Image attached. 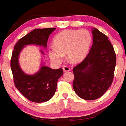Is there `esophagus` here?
Wrapping results in <instances>:
<instances>
[{
    "instance_id": "34e87169",
    "label": "esophagus",
    "mask_w": 126,
    "mask_h": 126,
    "mask_svg": "<svg viewBox=\"0 0 126 126\" xmlns=\"http://www.w3.org/2000/svg\"><path fill=\"white\" fill-rule=\"evenodd\" d=\"M63 69L64 72H68V71H70V68H69V67L68 66H64Z\"/></svg>"
}]
</instances>
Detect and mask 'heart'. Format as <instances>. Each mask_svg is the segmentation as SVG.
<instances>
[{
    "label": "heart",
    "mask_w": 126,
    "mask_h": 126,
    "mask_svg": "<svg viewBox=\"0 0 126 126\" xmlns=\"http://www.w3.org/2000/svg\"><path fill=\"white\" fill-rule=\"evenodd\" d=\"M91 42V34L87 30H64L55 36L54 46L49 48L48 54L55 63H60L66 54L69 62L77 63L87 55Z\"/></svg>",
    "instance_id": "obj_1"
}]
</instances>
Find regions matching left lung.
<instances>
[{"label": "left lung", "mask_w": 126, "mask_h": 126, "mask_svg": "<svg viewBox=\"0 0 126 126\" xmlns=\"http://www.w3.org/2000/svg\"><path fill=\"white\" fill-rule=\"evenodd\" d=\"M92 47L80 63L73 68L74 90L80 98L94 100L107 91L113 82L116 57L107 36L92 29Z\"/></svg>", "instance_id": "left-lung-1"}]
</instances>
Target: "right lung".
Instances as JSON below:
<instances>
[{
    "mask_svg": "<svg viewBox=\"0 0 126 126\" xmlns=\"http://www.w3.org/2000/svg\"><path fill=\"white\" fill-rule=\"evenodd\" d=\"M55 30V28L35 29L16 43L12 52L10 66L15 87L24 97L33 102H46L52 97L58 79L63 74V69H53L43 66L35 74L27 75L20 68L19 55L25 45L46 47L49 35Z\"/></svg>",
    "mask_w": 126,
    "mask_h": 126,
    "instance_id": "add662e5",
    "label": "right lung"
}]
</instances>
